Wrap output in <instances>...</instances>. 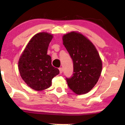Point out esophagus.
Returning <instances> with one entry per match:
<instances>
[{
	"label": "esophagus",
	"instance_id": "1",
	"mask_svg": "<svg viewBox=\"0 0 125 125\" xmlns=\"http://www.w3.org/2000/svg\"><path fill=\"white\" fill-rule=\"evenodd\" d=\"M59 72H60V73H63V68L62 67H61L59 68Z\"/></svg>",
	"mask_w": 125,
	"mask_h": 125
}]
</instances>
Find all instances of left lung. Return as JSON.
<instances>
[{
    "label": "left lung",
    "mask_w": 125,
    "mask_h": 125,
    "mask_svg": "<svg viewBox=\"0 0 125 125\" xmlns=\"http://www.w3.org/2000/svg\"><path fill=\"white\" fill-rule=\"evenodd\" d=\"M62 40L73 64V76L66 78L68 87L77 94H87L101 75L103 64L99 54L92 42L78 31L63 35Z\"/></svg>",
    "instance_id": "8db88e82"
}]
</instances>
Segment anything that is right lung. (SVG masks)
<instances>
[{
    "label": "right lung",
    "instance_id": "obj_1",
    "mask_svg": "<svg viewBox=\"0 0 125 125\" xmlns=\"http://www.w3.org/2000/svg\"><path fill=\"white\" fill-rule=\"evenodd\" d=\"M52 34L41 32L30 40L19 60V71L28 86L36 91H42L52 85V79L59 71L52 64V58L47 55Z\"/></svg>",
    "mask_w": 125,
    "mask_h": 125
}]
</instances>
